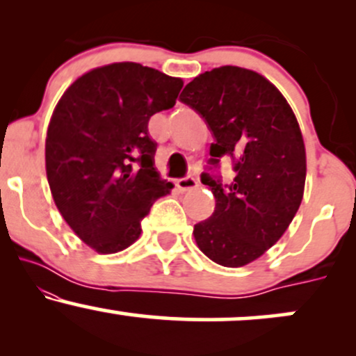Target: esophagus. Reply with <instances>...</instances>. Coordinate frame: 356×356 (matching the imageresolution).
<instances>
[{"mask_svg":"<svg viewBox=\"0 0 356 356\" xmlns=\"http://www.w3.org/2000/svg\"><path fill=\"white\" fill-rule=\"evenodd\" d=\"M175 186H177V189L181 192H189V191H194L199 184L195 177H192V175H186V177L179 179V181L175 182Z\"/></svg>","mask_w":356,"mask_h":356,"instance_id":"34e87169","label":"esophagus"}]
</instances>
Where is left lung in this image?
<instances>
[{
  "instance_id": "left-lung-1",
  "label": "left lung",
  "mask_w": 356,
  "mask_h": 356,
  "mask_svg": "<svg viewBox=\"0 0 356 356\" xmlns=\"http://www.w3.org/2000/svg\"><path fill=\"white\" fill-rule=\"evenodd\" d=\"M179 99L209 127V164L218 167L220 159L231 157L236 172L229 184L202 172L216 209L194 226L195 243L220 266H246L275 246L303 199L306 152L300 125L271 81L231 65L195 76Z\"/></svg>"
}]
</instances>
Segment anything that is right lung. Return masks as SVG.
<instances>
[{"mask_svg":"<svg viewBox=\"0 0 356 356\" xmlns=\"http://www.w3.org/2000/svg\"><path fill=\"white\" fill-rule=\"evenodd\" d=\"M184 81L134 61L76 79L48 125L44 162L60 214L100 254L124 251L172 184L154 167L150 117L172 108Z\"/></svg>","mask_w":356,"mask_h":356,"instance_id":"add662e5","label":"right lung"}]
</instances>
